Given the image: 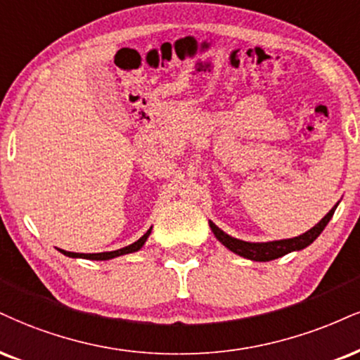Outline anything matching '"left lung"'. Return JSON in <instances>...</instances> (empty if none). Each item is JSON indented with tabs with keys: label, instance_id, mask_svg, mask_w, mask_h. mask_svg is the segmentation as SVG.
<instances>
[{
	"label": "left lung",
	"instance_id": "left-lung-1",
	"mask_svg": "<svg viewBox=\"0 0 360 360\" xmlns=\"http://www.w3.org/2000/svg\"><path fill=\"white\" fill-rule=\"evenodd\" d=\"M337 205H339V202H337ZM337 205L333 206L314 228H310L309 231L304 233V235L288 238V240L266 241V243H250V241H243V240H238V238L229 236L228 233H224L223 229L216 226L213 221H210V228L211 231L214 233V236L218 238L219 243H223L229 251H233V253L240 255V257L243 258L253 259V262H270V259L280 258L283 257V255L292 253V251L304 250L309 245L314 243V241L319 238L320 233L323 231V228H326L328 221L332 219L333 213H335Z\"/></svg>",
	"mask_w": 360,
	"mask_h": 360
}]
</instances>
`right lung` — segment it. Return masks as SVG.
Segmentation results:
<instances>
[{
    "mask_svg": "<svg viewBox=\"0 0 360 360\" xmlns=\"http://www.w3.org/2000/svg\"><path fill=\"white\" fill-rule=\"evenodd\" d=\"M150 229H147V233L144 236H141L136 243L129 245V246H124V248L120 250H115V251H103V253H72V251H65V250H60V253H63L65 257H70V258H86V259H110V258H115V257H120V255H127V253H134V251H139L144 246V243L147 241V238L150 235Z\"/></svg>",
    "mask_w": 360,
    "mask_h": 360,
    "instance_id": "1",
    "label": "right lung"
}]
</instances>
